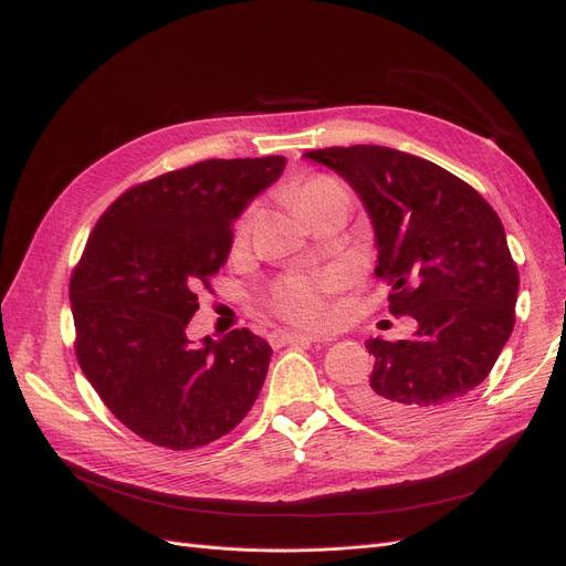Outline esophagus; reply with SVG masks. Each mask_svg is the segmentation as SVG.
<instances>
[{"label":"esophagus","instance_id":"esophagus-1","mask_svg":"<svg viewBox=\"0 0 566 566\" xmlns=\"http://www.w3.org/2000/svg\"><path fill=\"white\" fill-rule=\"evenodd\" d=\"M273 342H279V345H295V342H323V337L318 335H310V333H273Z\"/></svg>","mask_w":566,"mask_h":566}]
</instances>
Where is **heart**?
Listing matches in <instances>:
<instances>
[{
  "label": "heart",
  "instance_id": "1",
  "mask_svg": "<svg viewBox=\"0 0 566 566\" xmlns=\"http://www.w3.org/2000/svg\"><path fill=\"white\" fill-rule=\"evenodd\" d=\"M345 193L342 186L328 177H312L304 184L295 188V202L302 210L310 208L312 202ZM250 229V214H245L238 224L235 235L243 238ZM337 285L335 273H310V276H295L285 281L279 293H276V306L279 312L290 318L304 325H321L325 318H328V293Z\"/></svg>",
  "mask_w": 566,
  "mask_h": 566
}]
</instances>
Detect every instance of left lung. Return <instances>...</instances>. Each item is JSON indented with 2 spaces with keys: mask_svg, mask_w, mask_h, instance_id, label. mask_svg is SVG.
<instances>
[{
  "mask_svg": "<svg viewBox=\"0 0 566 566\" xmlns=\"http://www.w3.org/2000/svg\"><path fill=\"white\" fill-rule=\"evenodd\" d=\"M370 219L389 312L413 316L403 339L368 337L370 378L354 401L401 432L439 424L486 380L515 328L520 273L491 205L447 169L387 146L310 150Z\"/></svg>",
  "mask_w": 566,
  "mask_h": 566,
  "instance_id": "8db88e82",
  "label": "left lung"
}]
</instances>
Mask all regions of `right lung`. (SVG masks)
<instances>
[{
  "instance_id": "obj_1",
  "label": "right lung",
  "mask_w": 566,
  "mask_h": 566,
  "mask_svg": "<svg viewBox=\"0 0 566 566\" xmlns=\"http://www.w3.org/2000/svg\"><path fill=\"white\" fill-rule=\"evenodd\" d=\"M285 158L202 160L129 188L96 221L71 279L77 361L111 413L172 451L241 422L264 385L271 345L231 331L188 337L196 287L227 264L233 221Z\"/></svg>"
}]
</instances>
